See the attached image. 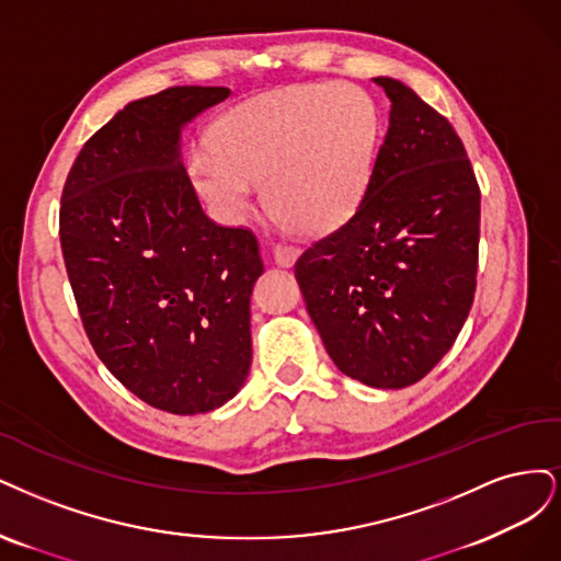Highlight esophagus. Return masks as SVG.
<instances>
[{
  "label": "esophagus",
  "mask_w": 561,
  "mask_h": 561,
  "mask_svg": "<svg viewBox=\"0 0 561 561\" xmlns=\"http://www.w3.org/2000/svg\"><path fill=\"white\" fill-rule=\"evenodd\" d=\"M273 254H275V261H277V265H282V267H288V265H294L296 263V259H298V247H294V244H286V242H277L275 247H273Z\"/></svg>",
  "instance_id": "34e87169"
}]
</instances>
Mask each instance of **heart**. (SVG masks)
I'll return each mask as SVG.
<instances>
[{
  "label": "heart",
  "mask_w": 561,
  "mask_h": 561,
  "mask_svg": "<svg viewBox=\"0 0 561 561\" xmlns=\"http://www.w3.org/2000/svg\"><path fill=\"white\" fill-rule=\"evenodd\" d=\"M379 116L350 83H310L251 100L211 128L188 158L193 186L228 224L254 207L256 186L275 221L307 234L345 224L366 193Z\"/></svg>",
  "instance_id": "b5f03b06"
}]
</instances>
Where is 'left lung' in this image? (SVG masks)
I'll return each mask as SVG.
<instances>
[{
	"instance_id": "obj_1",
	"label": "left lung",
	"mask_w": 561,
	"mask_h": 561,
	"mask_svg": "<svg viewBox=\"0 0 561 561\" xmlns=\"http://www.w3.org/2000/svg\"><path fill=\"white\" fill-rule=\"evenodd\" d=\"M389 130L350 219L307 247L296 279L333 364L368 387L433 370L471 312L480 186L449 121L405 83L377 77Z\"/></svg>"
}]
</instances>
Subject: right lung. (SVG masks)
I'll use <instances>...</instances> for the list:
<instances>
[{"label": "right lung", "mask_w": 561, "mask_h": 561, "mask_svg": "<svg viewBox=\"0 0 561 561\" xmlns=\"http://www.w3.org/2000/svg\"><path fill=\"white\" fill-rule=\"evenodd\" d=\"M230 95L174 85L90 137L60 203V247L85 335L137 399L172 414L230 401L251 366L249 228L214 224L179 153L184 125Z\"/></svg>", "instance_id": "1"}]
</instances>
